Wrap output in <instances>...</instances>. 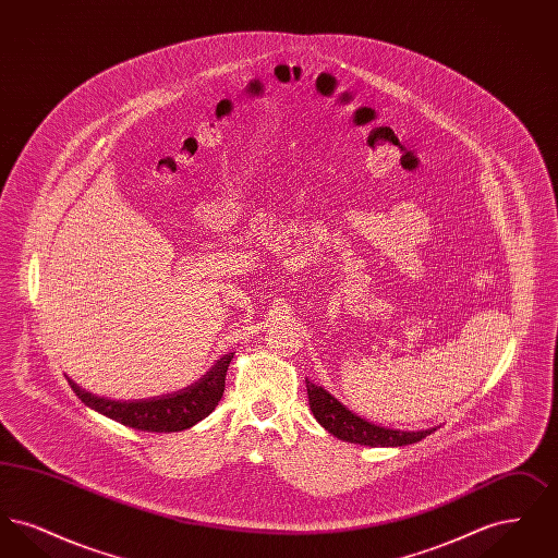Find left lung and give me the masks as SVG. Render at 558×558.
Instances as JSON below:
<instances>
[{"instance_id": "obj_1", "label": "left lung", "mask_w": 558, "mask_h": 558, "mask_svg": "<svg viewBox=\"0 0 558 558\" xmlns=\"http://www.w3.org/2000/svg\"><path fill=\"white\" fill-rule=\"evenodd\" d=\"M305 383H307L310 408L316 421L328 433L349 444H360L371 448H399V446L416 444L439 428V426H428L421 430H401L393 426L376 425L368 418L360 416L357 412H353L351 408H347L343 401H339L328 389H324L312 378H305Z\"/></svg>"}]
</instances>
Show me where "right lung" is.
I'll use <instances>...</instances> for the list:
<instances>
[{
  "instance_id": "obj_1",
  "label": "right lung",
  "mask_w": 558,
  "mask_h": 558,
  "mask_svg": "<svg viewBox=\"0 0 558 558\" xmlns=\"http://www.w3.org/2000/svg\"><path fill=\"white\" fill-rule=\"evenodd\" d=\"M234 353L215 360L209 371L180 391L148 399H110L85 391L69 374L66 380L75 396L92 410L108 418L148 433H178L207 418L226 389V372Z\"/></svg>"
}]
</instances>
